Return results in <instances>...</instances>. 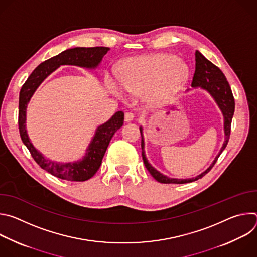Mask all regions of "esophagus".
Wrapping results in <instances>:
<instances>
[{"mask_svg": "<svg viewBox=\"0 0 257 257\" xmlns=\"http://www.w3.org/2000/svg\"><path fill=\"white\" fill-rule=\"evenodd\" d=\"M134 119V115L132 112H127L125 113V121L126 122H131Z\"/></svg>", "mask_w": 257, "mask_h": 257, "instance_id": "obj_1", "label": "esophagus"}]
</instances>
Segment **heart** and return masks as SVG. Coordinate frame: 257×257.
I'll return each mask as SVG.
<instances>
[{"instance_id":"b5f03b06","label":"heart","mask_w":257,"mask_h":257,"mask_svg":"<svg viewBox=\"0 0 257 257\" xmlns=\"http://www.w3.org/2000/svg\"><path fill=\"white\" fill-rule=\"evenodd\" d=\"M188 76L184 63L172 55H153L127 61L120 76L121 87L130 93L145 91L150 103L160 105L174 98ZM107 87L113 93L122 95L116 82L108 78Z\"/></svg>"}]
</instances>
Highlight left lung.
Listing matches in <instances>:
<instances>
[{
  "label": "left lung",
  "mask_w": 257,
  "mask_h": 257,
  "mask_svg": "<svg viewBox=\"0 0 257 257\" xmlns=\"http://www.w3.org/2000/svg\"><path fill=\"white\" fill-rule=\"evenodd\" d=\"M191 85L193 87L200 86L201 88L207 90L211 96L215 99L216 103L218 104L219 108L222 109L224 118H225V134H226V140L223 144V148L219 152L218 156L215 158L213 163L210 165V167L204 171L199 176L192 178V179H171L167 176L162 175L160 172H158L152 165L148 162L144 155V142H143V136H142V129L140 128L141 133V149H142V159L143 163L145 165V168L151 173V175L160 183H164V184H185V183H190L193 181H196L198 179H201L205 174H207L214 164L216 163L219 155L223 153V151L226 149V146L230 139L231 134V124H232V118L235 111V99L233 96L232 89L230 87V84L224 75V73L221 71L218 67H216L214 64H212L210 61H208L201 53L198 51L195 52V72L193 75V79L191 82Z\"/></svg>",
  "instance_id": "8db88e82"
}]
</instances>
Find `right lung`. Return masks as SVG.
I'll return each mask as SVG.
<instances>
[{
  "mask_svg": "<svg viewBox=\"0 0 257 257\" xmlns=\"http://www.w3.org/2000/svg\"><path fill=\"white\" fill-rule=\"evenodd\" d=\"M108 50L109 49L106 47L74 48L66 50L40 64L33 70L21 87L18 113V126L21 140L28 149L36 164L45 171L62 180L83 182L93 177L101 165L102 158L113 135L123 126L124 113L122 111L117 112L107 122L96 129L95 135L91 140L87 153L82 161L77 163L60 164L45 159L41 153L33 148L32 143L30 142L25 129L27 102L44 79L47 78L59 66L75 65L86 68H95Z\"/></svg>",
  "mask_w": 257,
  "mask_h": 257,
  "instance_id": "right-lung-1",
  "label": "right lung"
}]
</instances>
